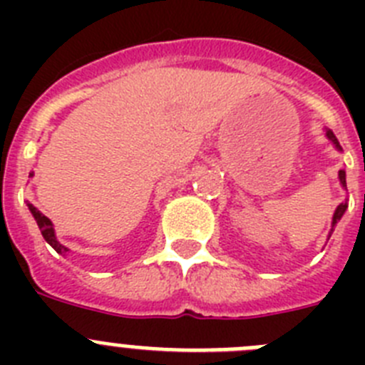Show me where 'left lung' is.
Returning <instances> with one entry per match:
<instances>
[{
  "label": "left lung",
  "mask_w": 365,
  "mask_h": 365,
  "mask_svg": "<svg viewBox=\"0 0 365 365\" xmlns=\"http://www.w3.org/2000/svg\"><path fill=\"white\" fill-rule=\"evenodd\" d=\"M325 137H327L329 140H331V143H333V146L336 148L338 151H341L340 143H338V138L334 137L333 131H331V130L325 131ZM338 179H340L341 188L347 190V185H346V170H340V172H338ZM346 210H347V199H346V201H341L340 205L336 206V210H334V214H333V221H331V230H329V235H327V241H329V237H331V234H333V232H334V227H336V225H338V221H340V219L344 217V214H346Z\"/></svg>",
  "instance_id": "1"
}]
</instances>
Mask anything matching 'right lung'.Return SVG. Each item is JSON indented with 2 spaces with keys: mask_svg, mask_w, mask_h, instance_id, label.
<instances>
[{
  "mask_svg": "<svg viewBox=\"0 0 365 365\" xmlns=\"http://www.w3.org/2000/svg\"><path fill=\"white\" fill-rule=\"evenodd\" d=\"M32 175H34V173H29V177H32ZM27 206H29V210H31L32 217L36 219V222H38V228H40L41 235H43V240L47 241V243H49L51 247H53L54 250H56L58 254H62V256H66V254L69 252V248H67V247H63V245L60 243V241L56 240V234H54L53 221H51L49 217H45V215L41 214L40 210H38L36 206H32L31 202H29Z\"/></svg>",
  "mask_w": 365,
  "mask_h": 365,
  "instance_id": "add662e5",
  "label": "right lung"
}]
</instances>
